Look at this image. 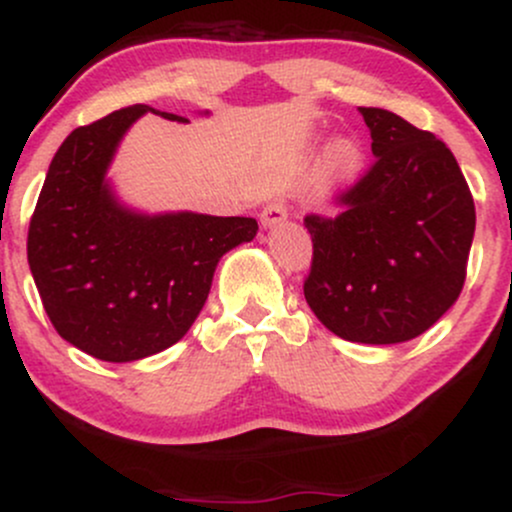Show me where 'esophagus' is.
I'll use <instances>...</instances> for the list:
<instances>
[{
  "label": "esophagus",
  "mask_w": 512,
  "mask_h": 512,
  "mask_svg": "<svg viewBox=\"0 0 512 512\" xmlns=\"http://www.w3.org/2000/svg\"><path fill=\"white\" fill-rule=\"evenodd\" d=\"M286 219H289V211H286L284 202L267 204V207H264L262 214H260L262 228H274V226H279V223H284Z\"/></svg>",
  "instance_id": "34e87169"
}]
</instances>
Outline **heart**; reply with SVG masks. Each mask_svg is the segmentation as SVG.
<instances>
[{
  "label": "heart",
  "mask_w": 512,
  "mask_h": 512,
  "mask_svg": "<svg viewBox=\"0 0 512 512\" xmlns=\"http://www.w3.org/2000/svg\"><path fill=\"white\" fill-rule=\"evenodd\" d=\"M368 151L366 144L354 134H339L330 139L320 158V170H317V180L325 192L344 190L346 185L356 182L366 170Z\"/></svg>",
  "instance_id": "obj_1"
}]
</instances>
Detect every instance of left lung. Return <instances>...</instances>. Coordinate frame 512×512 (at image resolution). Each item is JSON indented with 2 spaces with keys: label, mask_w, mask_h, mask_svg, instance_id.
<instances>
[{
  "label": "left lung",
  "mask_w": 512,
  "mask_h": 512,
  "mask_svg": "<svg viewBox=\"0 0 512 512\" xmlns=\"http://www.w3.org/2000/svg\"><path fill=\"white\" fill-rule=\"evenodd\" d=\"M375 163L337 219L305 216L313 267L305 301L327 330L399 344L436 325L460 296L474 199L452 151L383 108H358Z\"/></svg>",
  "instance_id": "1"
}]
</instances>
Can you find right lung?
<instances>
[{
  "instance_id": "add662e5",
  "label": "right lung",
  "mask_w": 512,
  "mask_h": 512,
  "mask_svg": "<svg viewBox=\"0 0 512 512\" xmlns=\"http://www.w3.org/2000/svg\"><path fill=\"white\" fill-rule=\"evenodd\" d=\"M146 113L190 122L129 105L74 129L52 158L28 228V264L57 334L110 363L180 342L207 303L221 257L257 236L248 216L151 214L120 197L110 166Z\"/></svg>"
}]
</instances>
